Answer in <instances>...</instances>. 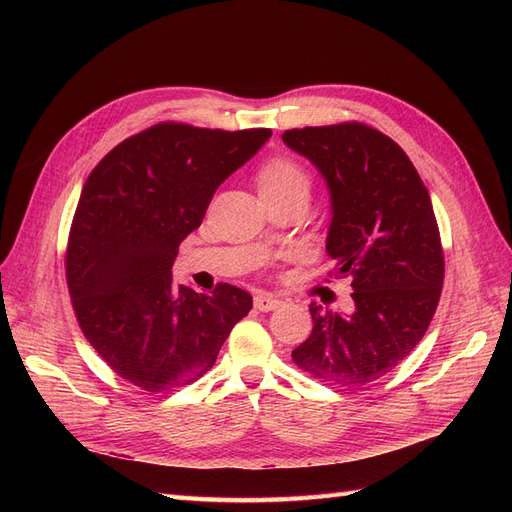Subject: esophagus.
Returning <instances> with one entry per match:
<instances>
[{
  "label": "esophagus",
  "mask_w": 512,
  "mask_h": 512,
  "mask_svg": "<svg viewBox=\"0 0 512 512\" xmlns=\"http://www.w3.org/2000/svg\"><path fill=\"white\" fill-rule=\"evenodd\" d=\"M280 305H282V301L267 292H258L254 297V307L258 309V312H273V309H277Z\"/></svg>",
  "instance_id": "1"
}]
</instances>
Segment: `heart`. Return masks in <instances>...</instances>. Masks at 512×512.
<instances>
[{
    "label": "heart",
    "mask_w": 512,
    "mask_h": 512,
    "mask_svg": "<svg viewBox=\"0 0 512 512\" xmlns=\"http://www.w3.org/2000/svg\"><path fill=\"white\" fill-rule=\"evenodd\" d=\"M260 194H284L294 190H309L305 168L292 158L277 156L267 160L258 170Z\"/></svg>",
    "instance_id": "b5f03b06"
}]
</instances>
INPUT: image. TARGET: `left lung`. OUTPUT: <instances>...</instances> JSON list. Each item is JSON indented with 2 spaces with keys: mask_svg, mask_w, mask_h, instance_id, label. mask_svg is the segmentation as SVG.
I'll return each mask as SVG.
<instances>
[{
  "mask_svg": "<svg viewBox=\"0 0 512 512\" xmlns=\"http://www.w3.org/2000/svg\"><path fill=\"white\" fill-rule=\"evenodd\" d=\"M284 143L327 179L331 277H350L352 314L309 305L314 329L292 350L309 376L359 389L421 342L444 284V252L429 192L393 138L359 121L294 128Z\"/></svg>",
  "mask_w": 512,
  "mask_h": 512,
  "instance_id": "1",
  "label": "left lung"
}]
</instances>
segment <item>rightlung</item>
Listing matches in <instances>:
<instances>
[{
    "label": "right lung",
    "mask_w": 512,
    "mask_h": 512,
    "mask_svg": "<svg viewBox=\"0 0 512 512\" xmlns=\"http://www.w3.org/2000/svg\"><path fill=\"white\" fill-rule=\"evenodd\" d=\"M269 136V128L162 121L126 138L89 173L66 247L72 309L102 361L141 391L203 378L250 314V292L230 284L194 292L175 286L170 269L218 185Z\"/></svg>",
    "instance_id": "obj_1"
}]
</instances>
